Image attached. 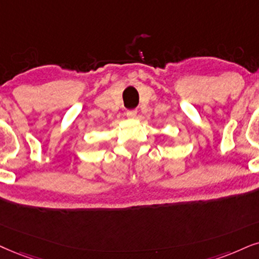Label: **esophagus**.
<instances>
[{"label":"esophagus","instance_id":"1","mask_svg":"<svg viewBox=\"0 0 259 259\" xmlns=\"http://www.w3.org/2000/svg\"><path fill=\"white\" fill-rule=\"evenodd\" d=\"M137 114V111L136 110H127L126 111V117L127 118H135Z\"/></svg>","mask_w":259,"mask_h":259}]
</instances>
